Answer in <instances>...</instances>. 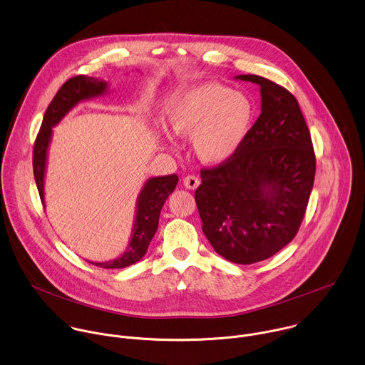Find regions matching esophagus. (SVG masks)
I'll return each mask as SVG.
<instances>
[{
  "mask_svg": "<svg viewBox=\"0 0 365 365\" xmlns=\"http://www.w3.org/2000/svg\"><path fill=\"white\" fill-rule=\"evenodd\" d=\"M183 185H185L186 189L195 190V189L200 185V180H199V178H196V176H193V175H189V176H186V178L183 179Z\"/></svg>",
  "mask_w": 365,
  "mask_h": 365,
  "instance_id": "esophagus-1",
  "label": "esophagus"
}]
</instances>
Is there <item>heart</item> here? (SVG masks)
Segmentation results:
<instances>
[{"label":"heart","instance_id":"heart-1","mask_svg":"<svg viewBox=\"0 0 365 365\" xmlns=\"http://www.w3.org/2000/svg\"><path fill=\"white\" fill-rule=\"evenodd\" d=\"M255 119L247 95L217 82H200L170 96L162 113L173 138L192 136L196 158L209 166L227 163L243 146Z\"/></svg>","mask_w":365,"mask_h":365}]
</instances>
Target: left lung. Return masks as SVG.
Returning a JSON list of instances; mask_svg holds the SVG:
<instances>
[{
	"label": "left lung",
	"mask_w": 365,
	"mask_h": 365,
	"mask_svg": "<svg viewBox=\"0 0 365 365\" xmlns=\"http://www.w3.org/2000/svg\"><path fill=\"white\" fill-rule=\"evenodd\" d=\"M262 113L227 163L200 172L195 200L215 252L237 264L266 260L299 232L316 175L310 130L297 99L257 75Z\"/></svg>",
	"instance_id": "left-lung-1"
}]
</instances>
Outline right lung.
I'll list each match as a JSON object with an SVG mask.
<instances>
[{"label":"right lung","mask_w":365,"mask_h":365,"mask_svg":"<svg viewBox=\"0 0 365 365\" xmlns=\"http://www.w3.org/2000/svg\"><path fill=\"white\" fill-rule=\"evenodd\" d=\"M109 86L108 82L101 78L79 75L66 81L61 89L56 92L49 106L45 110L42 125L39 133L36 136L34 145V178L41 196L42 203L45 205L43 196V183L46 173V160L49 143L52 139V128L56 126L63 116L72 110L79 102L89 101L92 98L102 96L108 93ZM179 178L176 175L169 176H158L150 178L142 186L135 209V220L130 233V239L126 250L116 259L109 262H89L98 267L103 269H123L136 262H139L148 252L150 240L153 239L158 225L160 210L169 197V195L175 190Z\"/></svg>","instance_id":"obj_1"}]
</instances>
